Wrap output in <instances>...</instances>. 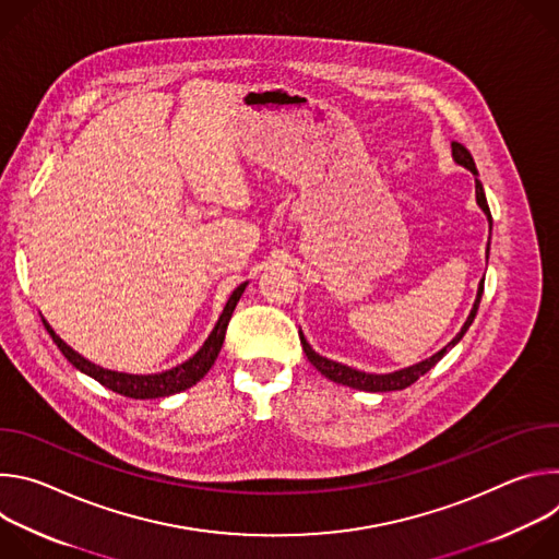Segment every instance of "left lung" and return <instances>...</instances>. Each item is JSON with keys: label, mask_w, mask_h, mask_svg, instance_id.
Segmentation results:
<instances>
[{"label": "left lung", "mask_w": 559, "mask_h": 559, "mask_svg": "<svg viewBox=\"0 0 559 559\" xmlns=\"http://www.w3.org/2000/svg\"><path fill=\"white\" fill-rule=\"evenodd\" d=\"M451 152H453L455 164H460L462 168H466V170H471V173L475 175V201H477V205L483 207V212L487 214L489 225H491V210H489V203H487V197H485V188H483L480 179H477V168H475V162H473L471 152H468L462 143H457V141L451 143ZM487 257H489V248H487ZM483 292H485V281H483L480 285H477V296H475V302H473V309H471V313H468V318H466V323L462 325V330L457 332V336H455L447 347H442V349H440L438 354H433L431 358H427V360H423V362H418V365L405 367V369H401V371H393V373H365V371L352 369V367H347V365H341V362H336V360L318 356V354L309 347V343L305 341L302 332H298L300 345H302V352H305L307 360H309L318 371H321L325 378H330V380H334V382H338V384H347V386L362 389V391H397V389H407V386L414 384L420 376H425L431 367H436V362L442 360V356H444L453 345H457V343L462 341V336L466 334V330H468L471 323H473V318H475V313H477V307H480Z\"/></svg>", "instance_id": "8db88e82"}]
</instances>
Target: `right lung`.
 <instances>
[{"label":"right lung","mask_w":559,"mask_h":559,"mask_svg":"<svg viewBox=\"0 0 559 559\" xmlns=\"http://www.w3.org/2000/svg\"><path fill=\"white\" fill-rule=\"evenodd\" d=\"M246 285L248 283H241L231 292V296L227 298V302L223 307V313L218 316V323L214 325V330L207 336V341L203 343V347L190 360H186V362H181V365H177V367H173L168 371H162V373L134 376V373H121V371L104 369V367L86 360L84 356H79L74 349H70L52 332V328L46 321H44V328L48 330L50 338L55 341V345L59 347V352L68 358V362L72 367H76L79 371H84L86 376L95 378L97 382H102L110 391L121 393L126 397H134V401H145V397H164V395H173V393H179L183 389H190L192 384H197L210 371V367L214 365V360H216V356H218V352L223 347L231 311H234L238 298H241V294L246 292Z\"/></svg>","instance_id":"add662e5"}]
</instances>
